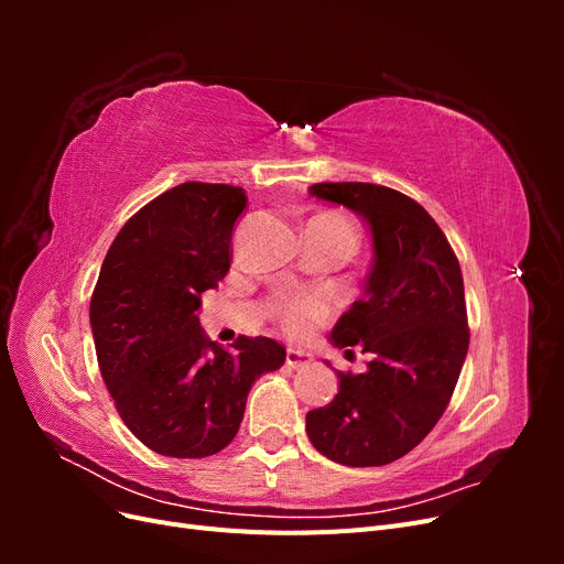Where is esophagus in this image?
<instances>
[{"label": "esophagus", "instance_id": "1", "mask_svg": "<svg viewBox=\"0 0 564 564\" xmlns=\"http://www.w3.org/2000/svg\"><path fill=\"white\" fill-rule=\"evenodd\" d=\"M313 362V355L305 352V350H296V348H289L286 350V367L289 369H301L305 365Z\"/></svg>", "mask_w": 564, "mask_h": 564}]
</instances>
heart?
Wrapping results in <instances>:
<instances>
[{
	"label": "heart",
	"instance_id": "1",
	"mask_svg": "<svg viewBox=\"0 0 564 564\" xmlns=\"http://www.w3.org/2000/svg\"><path fill=\"white\" fill-rule=\"evenodd\" d=\"M313 220H317V224H322V226H327L329 230H334L338 235H344L352 247L357 245V228L346 216L322 214V216H315ZM329 313H332V301L327 294H322V292L294 294V296L284 299L280 305V324L289 336H303V334H308L315 324L322 322Z\"/></svg>",
	"mask_w": 564,
	"mask_h": 564
}]
</instances>
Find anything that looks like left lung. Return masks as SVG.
I'll use <instances>...</instances> for the list:
<instances>
[{"label": "left lung", "instance_id": "1", "mask_svg": "<svg viewBox=\"0 0 564 564\" xmlns=\"http://www.w3.org/2000/svg\"><path fill=\"white\" fill-rule=\"evenodd\" d=\"M311 195L367 220L373 263L362 299L332 329L336 348L369 355L367 371H338L336 398L305 414V431L336 464L386 466L412 452L452 400L470 340L464 275L412 197L373 183H315Z\"/></svg>", "mask_w": 564, "mask_h": 564}]
</instances>
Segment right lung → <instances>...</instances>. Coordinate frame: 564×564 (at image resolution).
I'll list each match as a JSON object with an SVG mask.
<instances>
[{"label": "right lung", "mask_w": 564, "mask_h": 564, "mask_svg": "<svg viewBox=\"0 0 564 564\" xmlns=\"http://www.w3.org/2000/svg\"><path fill=\"white\" fill-rule=\"evenodd\" d=\"M242 187L181 183L117 232L91 294L96 357L119 416L162 456L204 458L240 431L253 381L284 365L268 336L226 350L202 332L199 296L226 278Z\"/></svg>", "instance_id": "1"}]
</instances>
